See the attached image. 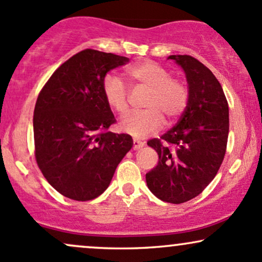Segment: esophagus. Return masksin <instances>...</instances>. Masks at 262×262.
Instances as JSON below:
<instances>
[{"label": "esophagus", "instance_id": "34e87169", "mask_svg": "<svg viewBox=\"0 0 262 262\" xmlns=\"http://www.w3.org/2000/svg\"><path fill=\"white\" fill-rule=\"evenodd\" d=\"M143 146H144L143 141H139V140H137V139L133 140V149L134 150H138V149L143 148Z\"/></svg>", "mask_w": 262, "mask_h": 262}]
</instances>
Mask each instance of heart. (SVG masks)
<instances>
[{"label":"heart","mask_w":262,"mask_h":262,"mask_svg":"<svg viewBox=\"0 0 262 262\" xmlns=\"http://www.w3.org/2000/svg\"><path fill=\"white\" fill-rule=\"evenodd\" d=\"M128 77L138 85L149 89L144 101L145 111L132 113L122 119L119 128L134 138L154 134L166 123L175 122L185 112L188 104V89L182 81L171 79V74L164 66L150 60L129 66ZM104 101L116 113L124 116L128 112V90L116 75L108 74L102 80Z\"/></svg>","instance_id":"heart-1"}]
</instances>
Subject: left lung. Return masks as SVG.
<instances>
[{
    "label": "left lung",
    "instance_id": "1",
    "mask_svg": "<svg viewBox=\"0 0 262 262\" xmlns=\"http://www.w3.org/2000/svg\"><path fill=\"white\" fill-rule=\"evenodd\" d=\"M183 69L188 104L173 128L148 141L158 165L145 175L159 200L180 204L203 191L223 162L229 134V107L217 77L189 55H170Z\"/></svg>",
    "mask_w": 262,
    "mask_h": 262
}]
</instances>
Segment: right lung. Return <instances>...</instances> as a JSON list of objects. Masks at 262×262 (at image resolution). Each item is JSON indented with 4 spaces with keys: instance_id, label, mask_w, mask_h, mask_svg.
Returning a JSON list of instances; mask_svg holds the SVG:
<instances>
[{
    "instance_id": "right-lung-1",
    "label": "right lung",
    "mask_w": 262,
    "mask_h": 262,
    "mask_svg": "<svg viewBox=\"0 0 262 262\" xmlns=\"http://www.w3.org/2000/svg\"><path fill=\"white\" fill-rule=\"evenodd\" d=\"M125 56L85 49L60 65L39 92L33 117L35 160L62 196L91 201L106 191L133 146L128 134L108 132L116 122L102 80L127 64Z\"/></svg>"
}]
</instances>
